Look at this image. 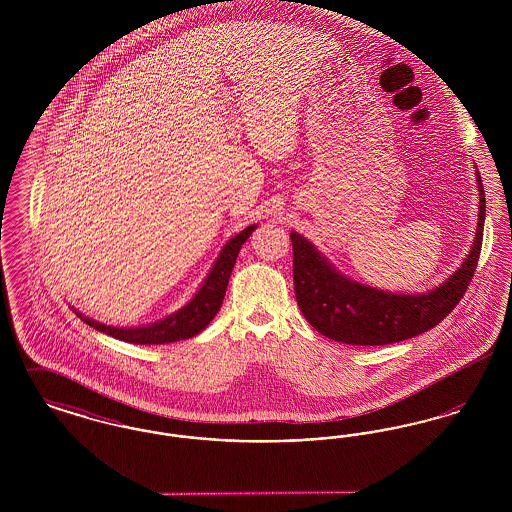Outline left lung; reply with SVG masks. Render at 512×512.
Segmentation results:
<instances>
[{
  "instance_id": "obj_1",
  "label": "left lung",
  "mask_w": 512,
  "mask_h": 512,
  "mask_svg": "<svg viewBox=\"0 0 512 512\" xmlns=\"http://www.w3.org/2000/svg\"><path fill=\"white\" fill-rule=\"evenodd\" d=\"M476 184L480 207L470 251L461 267L428 292H384L357 282L334 267L313 242L292 232L293 286L303 317L322 336L349 345H388L434 328L457 307L478 265L486 222V195L478 171Z\"/></svg>"
}]
</instances>
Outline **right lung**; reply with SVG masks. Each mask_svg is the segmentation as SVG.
<instances>
[{"mask_svg": "<svg viewBox=\"0 0 512 512\" xmlns=\"http://www.w3.org/2000/svg\"><path fill=\"white\" fill-rule=\"evenodd\" d=\"M255 228H257V224H251L240 234L230 238L220 249L217 261L213 263V267L205 276L199 290L194 293V297L184 307H180L178 311H174L161 320L149 322L144 326L126 328V326L103 324L99 320L82 315L76 309H74V313L80 317V320H84L86 324L96 328L98 332H103L115 340L138 343V345H159V343H172V341L188 340L192 336H197L201 330H205L209 326V322L219 313L232 268L238 259V253Z\"/></svg>", "mask_w": 512, "mask_h": 512, "instance_id": "1", "label": "right lung"}]
</instances>
